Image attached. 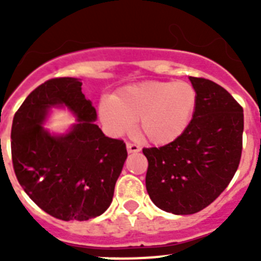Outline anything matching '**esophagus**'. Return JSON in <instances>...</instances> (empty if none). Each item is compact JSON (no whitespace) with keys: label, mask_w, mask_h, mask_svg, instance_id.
Listing matches in <instances>:
<instances>
[{"label":"esophagus","mask_w":261,"mask_h":261,"mask_svg":"<svg viewBox=\"0 0 261 261\" xmlns=\"http://www.w3.org/2000/svg\"><path fill=\"white\" fill-rule=\"evenodd\" d=\"M126 150H128V153H137V151L141 150V147L137 144H133V142H126Z\"/></svg>","instance_id":"esophagus-1"}]
</instances>
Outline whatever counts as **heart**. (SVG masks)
<instances>
[{
	"label": "heart",
	"mask_w": 261,
	"mask_h": 261,
	"mask_svg": "<svg viewBox=\"0 0 261 261\" xmlns=\"http://www.w3.org/2000/svg\"><path fill=\"white\" fill-rule=\"evenodd\" d=\"M197 106V91L186 81H146L120 89L99 105V116L112 135L140 130L150 142L166 145L187 130Z\"/></svg>",
	"instance_id": "b5f03b06"
}]
</instances>
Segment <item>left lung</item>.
<instances>
[{
    "mask_svg": "<svg viewBox=\"0 0 261 261\" xmlns=\"http://www.w3.org/2000/svg\"><path fill=\"white\" fill-rule=\"evenodd\" d=\"M197 91L191 124L180 137L161 147H144L146 191L162 211L193 214L229 186L243 147V108L216 82L190 77Z\"/></svg>",
    "mask_w": 261,
    "mask_h": 261,
    "instance_id": "left-lung-1",
    "label": "left lung"
}]
</instances>
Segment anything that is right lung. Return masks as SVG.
<instances>
[{
	"instance_id": "1",
	"label": "right lung",
	"mask_w": 261,
	"mask_h": 261,
	"mask_svg": "<svg viewBox=\"0 0 261 261\" xmlns=\"http://www.w3.org/2000/svg\"><path fill=\"white\" fill-rule=\"evenodd\" d=\"M77 78H52L36 87L14 115L11 159L18 181L45 213L62 221H87L107 211L128 153L123 140L106 137L96 111ZM65 104L79 123L68 135L41 126L46 111Z\"/></svg>"
}]
</instances>
